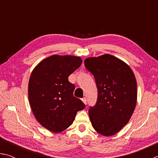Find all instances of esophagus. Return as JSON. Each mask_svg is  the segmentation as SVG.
<instances>
[{"mask_svg": "<svg viewBox=\"0 0 158 158\" xmlns=\"http://www.w3.org/2000/svg\"><path fill=\"white\" fill-rule=\"evenodd\" d=\"M81 100L83 101V102H84L85 105H86V98H83L82 99H81Z\"/></svg>", "mask_w": 158, "mask_h": 158, "instance_id": "1", "label": "esophagus"}]
</instances>
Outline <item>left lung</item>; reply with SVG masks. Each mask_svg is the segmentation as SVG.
<instances>
[{"label": "left lung", "instance_id": "1", "mask_svg": "<svg viewBox=\"0 0 158 158\" xmlns=\"http://www.w3.org/2000/svg\"><path fill=\"white\" fill-rule=\"evenodd\" d=\"M84 65L94 77L98 91L89 111L93 127L102 135H114L127 123L135 109V74L126 63L109 54L88 58Z\"/></svg>", "mask_w": 158, "mask_h": 158}]
</instances>
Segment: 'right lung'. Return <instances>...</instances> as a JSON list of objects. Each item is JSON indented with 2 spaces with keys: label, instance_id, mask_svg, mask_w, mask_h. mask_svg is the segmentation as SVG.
Returning <instances> with one entry per match:
<instances>
[{
  "label": "right lung",
  "instance_id": "1",
  "mask_svg": "<svg viewBox=\"0 0 158 158\" xmlns=\"http://www.w3.org/2000/svg\"><path fill=\"white\" fill-rule=\"evenodd\" d=\"M82 60L73 56L53 55L37 65L29 79L28 99L37 121L53 132L73 124L77 111L85 105L74 97L75 85L68 77L81 66Z\"/></svg>",
  "mask_w": 158,
  "mask_h": 158
}]
</instances>
